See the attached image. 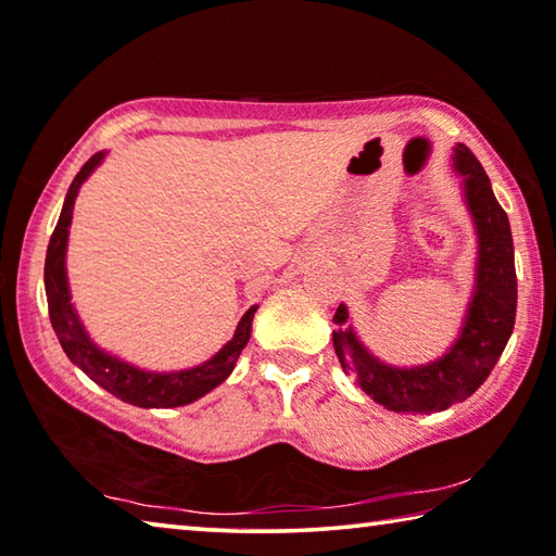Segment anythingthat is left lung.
Returning <instances> with one entry per match:
<instances>
[{"mask_svg":"<svg viewBox=\"0 0 556 556\" xmlns=\"http://www.w3.org/2000/svg\"><path fill=\"white\" fill-rule=\"evenodd\" d=\"M453 162L466 187V202L478 229V273L460 338L441 359L424 367L399 369L381 364L362 348L348 323V307L334 313L332 342L344 375L396 414H433L466 402L483 384L513 334L517 313V276L513 233L505 208L497 204L476 154L466 144L453 150Z\"/></svg>","mask_w":556,"mask_h":556,"instance_id":"obj_1","label":"left lung"}]
</instances>
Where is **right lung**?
<instances>
[{"label":"right lung","instance_id":"right-lung-1","mask_svg":"<svg viewBox=\"0 0 556 556\" xmlns=\"http://www.w3.org/2000/svg\"><path fill=\"white\" fill-rule=\"evenodd\" d=\"M105 157V152H96L90 157L76 179L71 181L66 202H63L61 216L56 229L51 233L49 249H47V263H43V286H47V300H49V317L53 325V332L61 342L66 357L86 371V375L96 381L98 387L111 391L113 396L127 402L132 406L142 408H172V406H185L197 402L199 396H204L214 387L231 375L239 359L241 350L251 338V320L256 313V305L251 311H245L241 317L239 327H236L231 342L224 344V350H218L212 359L199 364L192 369L169 371V375H154V371H142L132 364H125L121 359L111 357L103 350H98L93 342L88 340V334L80 325L76 311L71 305L68 293V280H66V241H68V226L73 204H76V194L86 177L93 172L100 160Z\"/></svg>","mask_w":556,"mask_h":556}]
</instances>
